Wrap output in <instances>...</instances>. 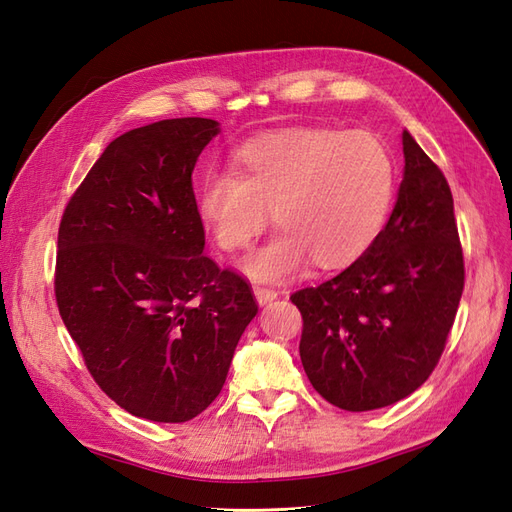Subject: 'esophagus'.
I'll return each mask as SVG.
<instances>
[{
	"label": "esophagus",
	"mask_w": 512,
	"mask_h": 512,
	"mask_svg": "<svg viewBox=\"0 0 512 512\" xmlns=\"http://www.w3.org/2000/svg\"><path fill=\"white\" fill-rule=\"evenodd\" d=\"M254 297L258 301V305H267L271 301L277 299V292L273 288H265V286H254Z\"/></svg>",
	"instance_id": "esophagus-1"
}]
</instances>
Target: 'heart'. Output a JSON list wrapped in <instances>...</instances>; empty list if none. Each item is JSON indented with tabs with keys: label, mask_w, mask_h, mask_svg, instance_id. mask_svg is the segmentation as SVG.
<instances>
[{
	"label": "heart",
	"mask_w": 512,
	"mask_h": 512,
	"mask_svg": "<svg viewBox=\"0 0 512 512\" xmlns=\"http://www.w3.org/2000/svg\"><path fill=\"white\" fill-rule=\"evenodd\" d=\"M395 160L378 136L294 128L243 145L230 170H209L196 207L215 245L235 252L258 237L271 211L280 232L241 262L258 282H280L307 258L320 269L363 256L389 215Z\"/></svg>",
	"instance_id": "heart-1"
}]
</instances>
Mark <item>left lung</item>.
Masks as SVG:
<instances>
[{
  "label": "left lung",
  "mask_w": 512,
  "mask_h": 512,
  "mask_svg": "<svg viewBox=\"0 0 512 512\" xmlns=\"http://www.w3.org/2000/svg\"><path fill=\"white\" fill-rule=\"evenodd\" d=\"M404 179L369 250L290 301L303 316L301 363L314 389L348 412L391 406L438 365L463 292L453 194L408 130Z\"/></svg>",
  "instance_id": "1"
}]
</instances>
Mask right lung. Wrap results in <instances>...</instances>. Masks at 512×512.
<instances>
[{
	"mask_svg": "<svg viewBox=\"0 0 512 512\" xmlns=\"http://www.w3.org/2000/svg\"><path fill=\"white\" fill-rule=\"evenodd\" d=\"M218 134L181 117L117 136L59 224L61 320L100 389L147 421L207 410L258 314L250 284L203 254L192 173Z\"/></svg>",
	"mask_w": 512,
	"mask_h": 512,
	"instance_id": "right-lung-1",
	"label": "right lung"
}]
</instances>
